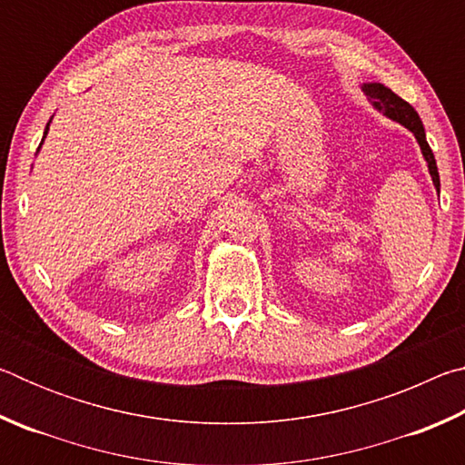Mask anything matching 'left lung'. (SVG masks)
I'll return each instance as SVG.
<instances>
[{
  "mask_svg": "<svg viewBox=\"0 0 465 465\" xmlns=\"http://www.w3.org/2000/svg\"><path fill=\"white\" fill-rule=\"evenodd\" d=\"M361 90L365 92V96L371 102L373 108L380 110L383 113L388 119L396 121L400 124H404L408 131H412V135L416 137L420 145V152L424 155V160H427V166H429V174L432 178V184L439 191V170H437V162H435V155H432L430 147L427 143V135H424V127H422V121L416 110L408 104L406 100H402L398 96V94H393L390 88H385L383 84H363L361 85Z\"/></svg>",
  "mask_w": 465,
  "mask_h": 465,
  "instance_id": "8db88e82",
  "label": "left lung"
}]
</instances>
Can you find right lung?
<instances>
[{
  "label": "right lung",
  "instance_id": "add662e5",
  "mask_svg": "<svg viewBox=\"0 0 465 465\" xmlns=\"http://www.w3.org/2000/svg\"><path fill=\"white\" fill-rule=\"evenodd\" d=\"M49 124H51V121L46 123V129H45V135H43V141H45V137H46V133H49ZM43 141H41V145H43ZM41 145H38V152H41Z\"/></svg>",
  "mask_w": 465,
  "mask_h": 465
}]
</instances>
